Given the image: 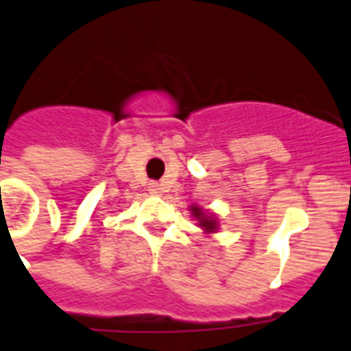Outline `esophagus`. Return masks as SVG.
<instances>
[{
  "instance_id": "esophagus-1",
  "label": "esophagus",
  "mask_w": 351,
  "mask_h": 351,
  "mask_svg": "<svg viewBox=\"0 0 351 351\" xmlns=\"http://www.w3.org/2000/svg\"><path fill=\"white\" fill-rule=\"evenodd\" d=\"M149 191H152L153 194H160L162 193L160 184H157V182H153V184H149Z\"/></svg>"
}]
</instances>
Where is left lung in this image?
Returning a JSON list of instances; mask_svg holds the SVG:
<instances>
[{
  "label": "left lung",
  "mask_w": 351,
  "mask_h": 351,
  "mask_svg": "<svg viewBox=\"0 0 351 351\" xmlns=\"http://www.w3.org/2000/svg\"><path fill=\"white\" fill-rule=\"evenodd\" d=\"M193 214L196 217H198V219H199V226H203L205 230H207V232H214V230H216V221L210 219V217H208V216H205V214H203V212H202V208L193 207Z\"/></svg>",
  "instance_id": "left-lung-1"
}]
</instances>
